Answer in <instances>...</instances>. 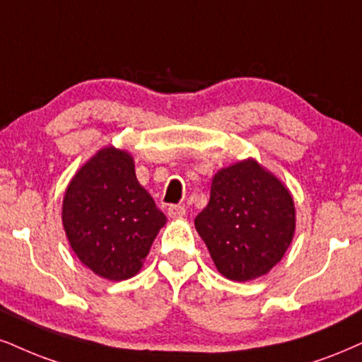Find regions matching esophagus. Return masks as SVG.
Masks as SVG:
<instances>
[{
  "instance_id": "34e87169",
  "label": "esophagus",
  "mask_w": 362,
  "mask_h": 362,
  "mask_svg": "<svg viewBox=\"0 0 362 362\" xmlns=\"http://www.w3.org/2000/svg\"><path fill=\"white\" fill-rule=\"evenodd\" d=\"M168 215H169V218L177 220V218H182L186 215V208L180 206V204H173V206L168 208Z\"/></svg>"
}]
</instances>
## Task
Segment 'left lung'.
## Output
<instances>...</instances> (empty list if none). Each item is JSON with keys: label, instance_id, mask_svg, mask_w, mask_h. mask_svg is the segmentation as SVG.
<instances>
[{"label": "left lung", "instance_id": "obj_1", "mask_svg": "<svg viewBox=\"0 0 362 362\" xmlns=\"http://www.w3.org/2000/svg\"><path fill=\"white\" fill-rule=\"evenodd\" d=\"M292 193L274 173L248 158L211 180L208 206L194 226L225 279L248 282L282 260L296 233Z\"/></svg>", "mask_w": 362, "mask_h": 362}]
</instances>
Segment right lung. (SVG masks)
<instances>
[{"instance_id": "obj_1", "label": "right lung", "mask_w": 362, "mask_h": 362, "mask_svg": "<svg viewBox=\"0 0 362 362\" xmlns=\"http://www.w3.org/2000/svg\"><path fill=\"white\" fill-rule=\"evenodd\" d=\"M166 215L136 177L126 149L105 146L80 166L65 189L62 223L74 253L105 280L142 269Z\"/></svg>"}]
</instances>
